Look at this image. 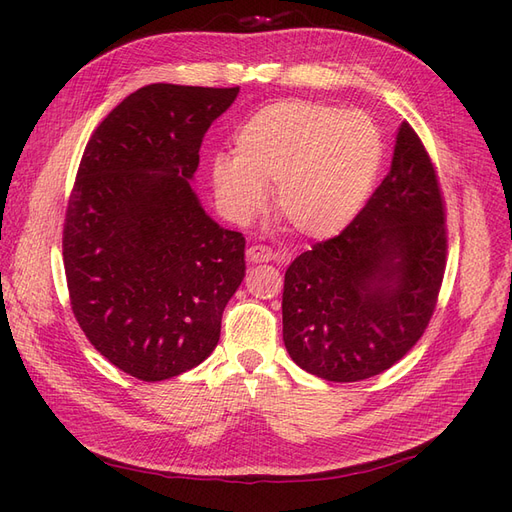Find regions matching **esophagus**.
Returning <instances> with one entry per match:
<instances>
[{"mask_svg":"<svg viewBox=\"0 0 512 512\" xmlns=\"http://www.w3.org/2000/svg\"><path fill=\"white\" fill-rule=\"evenodd\" d=\"M275 258V254L265 245H252L247 250V260L254 262V265H262V262H271Z\"/></svg>","mask_w":512,"mask_h":512,"instance_id":"obj_1","label":"esophagus"}]
</instances>
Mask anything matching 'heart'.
I'll list each match as a JSON object with an SVG mask.
<instances>
[{"instance_id":"heart-1","label":"heart","mask_w":512,"mask_h":512,"mask_svg":"<svg viewBox=\"0 0 512 512\" xmlns=\"http://www.w3.org/2000/svg\"><path fill=\"white\" fill-rule=\"evenodd\" d=\"M232 156H215L211 183L237 222L267 209L307 239L342 232L365 205L382 166V136L361 113L309 100L258 108L235 132Z\"/></svg>"}]
</instances>
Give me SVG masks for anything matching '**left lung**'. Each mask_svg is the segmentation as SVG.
I'll return each mask as SVG.
<instances>
[{
	"instance_id": "8db88e82",
	"label": "left lung",
	"mask_w": 512,
	"mask_h": 512,
	"mask_svg": "<svg viewBox=\"0 0 512 512\" xmlns=\"http://www.w3.org/2000/svg\"><path fill=\"white\" fill-rule=\"evenodd\" d=\"M446 265L440 185L421 138L401 123L389 175L335 239L290 262L284 344L301 369L356 382L393 367L418 342Z\"/></svg>"
}]
</instances>
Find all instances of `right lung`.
Instances as JSON below:
<instances>
[{
  "label": "right lung",
  "mask_w": 512,
  "mask_h": 512,
  "mask_svg": "<svg viewBox=\"0 0 512 512\" xmlns=\"http://www.w3.org/2000/svg\"><path fill=\"white\" fill-rule=\"evenodd\" d=\"M239 87L153 83L89 138L64 224L72 312L94 348L158 382L203 363L245 277V237L192 188L200 145Z\"/></svg>",
  "instance_id": "right-lung-1"
}]
</instances>
